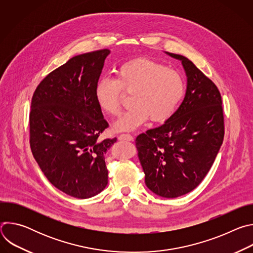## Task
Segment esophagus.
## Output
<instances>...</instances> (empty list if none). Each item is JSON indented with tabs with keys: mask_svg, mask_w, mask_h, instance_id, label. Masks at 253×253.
Wrapping results in <instances>:
<instances>
[{
	"mask_svg": "<svg viewBox=\"0 0 253 253\" xmlns=\"http://www.w3.org/2000/svg\"><path fill=\"white\" fill-rule=\"evenodd\" d=\"M118 138L121 141H132L133 140V137L130 134H120Z\"/></svg>",
	"mask_w": 253,
	"mask_h": 253,
	"instance_id": "34e87169",
	"label": "esophagus"
}]
</instances>
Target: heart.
<instances>
[{
	"instance_id": "b5f03b06",
	"label": "heart",
	"mask_w": 253,
	"mask_h": 253,
	"mask_svg": "<svg viewBox=\"0 0 253 253\" xmlns=\"http://www.w3.org/2000/svg\"><path fill=\"white\" fill-rule=\"evenodd\" d=\"M122 89L133 94V107L115 123L117 131H132L145 123H162L168 120L181 101L185 84L179 72L163 64L140 58L122 64L117 70L115 80L103 78L95 87V99L100 109L112 116L121 110Z\"/></svg>"
}]
</instances>
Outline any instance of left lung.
<instances>
[{"label": "left lung", "mask_w": 253, "mask_h": 253, "mask_svg": "<svg viewBox=\"0 0 253 253\" xmlns=\"http://www.w3.org/2000/svg\"><path fill=\"white\" fill-rule=\"evenodd\" d=\"M165 53L182 63L185 97L163 125L138 135L135 143L146 186L176 198L196 188L210 170L223 142L224 118L216 85L186 57Z\"/></svg>", "instance_id": "obj_1"}]
</instances>
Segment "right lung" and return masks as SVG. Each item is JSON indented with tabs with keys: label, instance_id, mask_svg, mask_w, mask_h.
<instances>
[{
	"label": "right lung",
	"instance_id": "right-lung-1",
	"mask_svg": "<svg viewBox=\"0 0 253 253\" xmlns=\"http://www.w3.org/2000/svg\"><path fill=\"white\" fill-rule=\"evenodd\" d=\"M110 50L71 58L38 85L30 111V146L44 175L59 190L86 199L105 189V154L117 138L100 140L108 127L95 87Z\"/></svg>",
	"mask_w": 253,
	"mask_h": 253
}]
</instances>
